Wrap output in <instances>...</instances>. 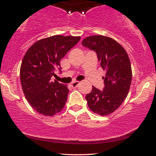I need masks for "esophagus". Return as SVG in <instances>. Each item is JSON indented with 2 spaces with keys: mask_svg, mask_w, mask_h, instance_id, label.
Returning a JSON list of instances; mask_svg holds the SVG:
<instances>
[{
  "mask_svg": "<svg viewBox=\"0 0 156 156\" xmlns=\"http://www.w3.org/2000/svg\"><path fill=\"white\" fill-rule=\"evenodd\" d=\"M79 83H79L78 81H74V82L71 83V87H76L79 85Z\"/></svg>",
  "mask_w": 156,
  "mask_h": 156,
  "instance_id": "esophagus-1",
  "label": "esophagus"
}]
</instances>
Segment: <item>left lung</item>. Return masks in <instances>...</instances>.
Masks as SVG:
<instances>
[{
	"instance_id": "8db88e82",
	"label": "left lung",
	"mask_w": 156,
	"mask_h": 156,
	"mask_svg": "<svg viewBox=\"0 0 156 156\" xmlns=\"http://www.w3.org/2000/svg\"><path fill=\"white\" fill-rule=\"evenodd\" d=\"M82 44L97 54L101 67L106 71L102 90L93 86L85 99L93 112L108 115L121 106L129 93L132 72L128 54L117 41L102 35L87 37Z\"/></svg>"
}]
</instances>
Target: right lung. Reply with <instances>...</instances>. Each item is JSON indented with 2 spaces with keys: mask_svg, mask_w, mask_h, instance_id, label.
Returning <instances> with one entry per match:
<instances>
[{
  "mask_svg": "<svg viewBox=\"0 0 156 156\" xmlns=\"http://www.w3.org/2000/svg\"><path fill=\"white\" fill-rule=\"evenodd\" d=\"M80 37L54 35L32 45L22 61L20 82L26 99L37 112L53 116L61 112L68 98L67 85L51 81L54 71L61 72L60 61Z\"/></svg>",
  "mask_w": 156,
  "mask_h": 156,
  "instance_id": "right-lung-1",
  "label": "right lung"
}]
</instances>
